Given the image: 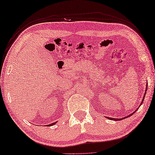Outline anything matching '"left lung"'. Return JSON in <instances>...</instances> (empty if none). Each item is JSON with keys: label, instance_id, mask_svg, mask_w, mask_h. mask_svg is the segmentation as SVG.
Segmentation results:
<instances>
[{"label": "left lung", "instance_id": "obj_1", "mask_svg": "<svg viewBox=\"0 0 155 155\" xmlns=\"http://www.w3.org/2000/svg\"><path fill=\"white\" fill-rule=\"evenodd\" d=\"M147 87H146V90H145V94H146V91H147ZM145 94H144V97H143V99L144 98H145ZM143 101H142V103H143ZM141 103V104H142ZM137 110H135V111H137ZM135 111H134V112H133V113H132V114H130V115H129V116H131V115H132V114H134L135 113ZM128 116H126V117H125V118H128ZM107 118H108V119H110V120H118V119H116V118H109V117H107ZM122 119V118H119V120H121Z\"/></svg>", "mask_w": 155, "mask_h": 155}]
</instances>
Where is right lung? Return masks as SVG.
I'll return each instance as SVG.
<instances>
[{
  "instance_id": "add662e5",
  "label": "right lung",
  "mask_w": 155,
  "mask_h": 155,
  "mask_svg": "<svg viewBox=\"0 0 155 155\" xmlns=\"http://www.w3.org/2000/svg\"><path fill=\"white\" fill-rule=\"evenodd\" d=\"M56 124V122H55V123H53L52 124H49V125H48V126H53V125H55V124Z\"/></svg>"
}]
</instances>
